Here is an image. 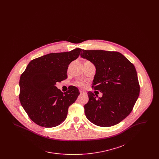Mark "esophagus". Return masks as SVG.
<instances>
[{"label":"esophagus","mask_w":159,"mask_h":159,"mask_svg":"<svg viewBox=\"0 0 159 159\" xmlns=\"http://www.w3.org/2000/svg\"><path fill=\"white\" fill-rule=\"evenodd\" d=\"M80 94H85L86 93V92H84V91H82V90H80Z\"/></svg>","instance_id":"esophagus-1"}]
</instances>
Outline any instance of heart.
<instances>
[{
  "label": "heart",
  "mask_w": 159,
  "mask_h": 159,
  "mask_svg": "<svg viewBox=\"0 0 159 159\" xmlns=\"http://www.w3.org/2000/svg\"><path fill=\"white\" fill-rule=\"evenodd\" d=\"M77 85H79V86H82L83 84H82V83H77Z\"/></svg>",
  "instance_id": "heart-1"
}]
</instances>
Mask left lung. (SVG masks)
I'll return each mask as SVG.
<instances>
[{"label":"left lung","mask_w":159,"mask_h":159,"mask_svg":"<svg viewBox=\"0 0 159 159\" xmlns=\"http://www.w3.org/2000/svg\"><path fill=\"white\" fill-rule=\"evenodd\" d=\"M82 51L80 56L90 61L96 68L92 88L102 93V97L97 98L96 94L88 92L89 101L84 106L85 115L98 126L117 125L131 113L139 95L135 67L118 52Z\"/></svg>","instance_id":"8db88e82"}]
</instances>
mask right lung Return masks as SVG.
<instances>
[{"instance_id":"1","label":"right lung","mask_w":159,"mask_h":159,"mask_svg":"<svg viewBox=\"0 0 159 159\" xmlns=\"http://www.w3.org/2000/svg\"><path fill=\"white\" fill-rule=\"evenodd\" d=\"M82 51L51 53L31 61L21 75L19 99L31 120L45 128L57 126L67 117L68 107L80 92L74 86L65 93L55 86L67 78L68 65Z\"/></svg>"}]
</instances>
